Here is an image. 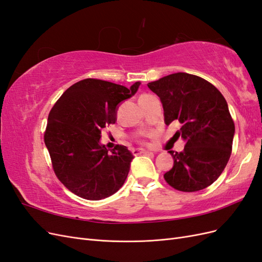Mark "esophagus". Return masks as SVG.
Segmentation results:
<instances>
[{
    "instance_id": "esophagus-1",
    "label": "esophagus",
    "mask_w": 262,
    "mask_h": 262,
    "mask_svg": "<svg viewBox=\"0 0 262 262\" xmlns=\"http://www.w3.org/2000/svg\"><path fill=\"white\" fill-rule=\"evenodd\" d=\"M150 152H148V150H145V149H142V148H136L132 150V154L133 155H140V154H148Z\"/></svg>"
}]
</instances>
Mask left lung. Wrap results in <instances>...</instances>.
Returning a JSON list of instances; mask_svg holds the SVG:
<instances>
[{"label":"left lung","instance_id":"left-lung-1","mask_svg":"<svg viewBox=\"0 0 262 262\" xmlns=\"http://www.w3.org/2000/svg\"><path fill=\"white\" fill-rule=\"evenodd\" d=\"M164 108L165 123H181L177 136L186 141L182 152L169 150L172 168L167 184L184 192L199 191L215 181L231 157L235 124L223 95L204 78L173 73L147 84Z\"/></svg>","mask_w":262,"mask_h":262}]
</instances>
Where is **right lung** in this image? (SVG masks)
<instances>
[{
    "label": "right lung",
    "instance_id": "add662e5",
    "mask_svg": "<svg viewBox=\"0 0 262 262\" xmlns=\"http://www.w3.org/2000/svg\"><path fill=\"white\" fill-rule=\"evenodd\" d=\"M112 82L85 78L62 94L48 117L45 144L55 176L71 192L101 200L122 187L132 153L124 145L108 150L99 143L101 131L117 120V106L137 93Z\"/></svg>",
    "mask_w": 262,
    "mask_h": 262
}]
</instances>
